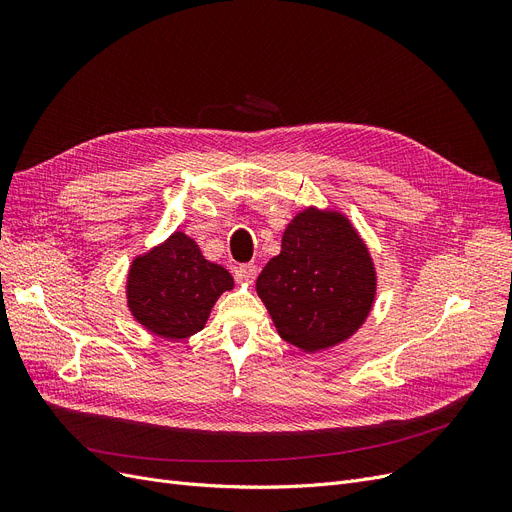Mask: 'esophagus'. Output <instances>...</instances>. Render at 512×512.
<instances>
[{"label": "esophagus", "mask_w": 512, "mask_h": 512, "mask_svg": "<svg viewBox=\"0 0 512 512\" xmlns=\"http://www.w3.org/2000/svg\"><path fill=\"white\" fill-rule=\"evenodd\" d=\"M236 278L238 282L251 284L257 278V265L255 263H242L236 267Z\"/></svg>", "instance_id": "1"}]
</instances>
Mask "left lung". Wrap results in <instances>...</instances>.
Instances as JSON below:
<instances>
[{"label": "left lung", "mask_w": 512, "mask_h": 512, "mask_svg": "<svg viewBox=\"0 0 512 512\" xmlns=\"http://www.w3.org/2000/svg\"><path fill=\"white\" fill-rule=\"evenodd\" d=\"M255 290L280 338L313 355L363 328L378 294V272L344 211L309 205L284 228L282 251L267 261Z\"/></svg>", "instance_id": "obj_1"}]
</instances>
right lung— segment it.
<instances>
[{
	"mask_svg": "<svg viewBox=\"0 0 512 512\" xmlns=\"http://www.w3.org/2000/svg\"><path fill=\"white\" fill-rule=\"evenodd\" d=\"M234 278L205 259L195 238L176 230L132 259L126 274V307L147 332L184 340L201 332L213 305Z\"/></svg>",
	"mask_w": 512,
	"mask_h": 512,
	"instance_id": "obj_1",
	"label": "right lung"
}]
</instances>
